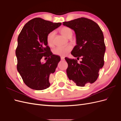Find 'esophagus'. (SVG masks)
<instances>
[{
	"instance_id": "esophagus-1",
	"label": "esophagus",
	"mask_w": 121,
	"mask_h": 121,
	"mask_svg": "<svg viewBox=\"0 0 121 121\" xmlns=\"http://www.w3.org/2000/svg\"><path fill=\"white\" fill-rule=\"evenodd\" d=\"M60 58H61V60H65V58L64 57H63V56L60 57Z\"/></svg>"
}]
</instances>
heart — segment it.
<instances>
[{"instance_id":"obj_1","label":"heart","mask_w":121,"mask_h":121,"mask_svg":"<svg viewBox=\"0 0 121 121\" xmlns=\"http://www.w3.org/2000/svg\"><path fill=\"white\" fill-rule=\"evenodd\" d=\"M60 31L61 33V34L66 38H69L72 36V30L69 27H62L60 29ZM55 34H56V32L53 31L49 33L47 36V42L48 45L50 46H52L53 45V39ZM71 49L72 47L70 46H68L66 47H57L54 49L53 52L54 54L57 55V56H67L68 53L71 50Z\"/></svg>"}]
</instances>
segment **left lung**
Returning a JSON list of instances; mask_svg holds the SVG:
<instances>
[{"instance_id":"left-lung-1","label":"left lung","mask_w":121,"mask_h":121,"mask_svg":"<svg viewBox=\"0 0 121 121\" xmlns=\"http://www.w3.org/2000/svg\"><path fill=\"white\" fill-rule=\"evenodd\" d=\"M63 25L74 31L77 45L71 54L82 60L78 64L77 60L65 58L69 79L81 87L94 83L104 65L105 46L101 29L94 21L85 17L65 22Z\"/></svg>"}]
</instances>
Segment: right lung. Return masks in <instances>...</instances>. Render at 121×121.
Instances as JSON below:
<instances>
[{
  "mask_svg": "<svg viewBox=\"0 0 121 121\" xmlns=\"http://www.w3.org/2000/svg\"><path fill=\"white\" fill-rule=\"evenodd\" d=\"M61 25L34 18L25 25L18 36L17 69L25 84L32 89L44 90L50 85V75L56 71L60 58L50 52L46 37ZM44 56L48 60L43 64L41 59Z\"/></svg>",
  "mask_w": 121,
  "mask_h": 121,
  "instance_id": "1",
  "label": "right lung"
}]
</instances>
